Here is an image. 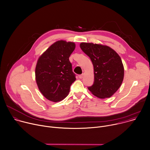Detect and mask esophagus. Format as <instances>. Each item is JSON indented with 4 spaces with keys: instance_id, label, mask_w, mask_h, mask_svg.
<instances>
[{
    "instance_id": "obj_1",
    "label": "esophagus",
    "mask_w": 150,
    "mask_h": 150,
    "mask_svg": "<svg viewBox=\"0 0 150 150\" xmlns=\"http://www.w3.org/2000/svg\"><path fill=\"white\" fill-rule=\"evenodd\" d=\"M83 77H84V74H80V75L79 76V77L80 79H82Z\"/></svg>"
}]
</instances>
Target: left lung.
Returning <instances> with one entry per match:
<instances>
[{
	"instance_id": "8db88e82",
	"label": "left lung",
	"mask_w": 150,
	"mask_h": 150,
	"mask_svg": "<svg viewBox=\"0 0 150 150\" xmlns=\"http://www.w3.org/2000/svg\"><path fill=\"white\" fill-rule=\"evenodd\" d=\"M80 46L94 66V83L88 89L100 98L110 97L120 88L124 79V66L120 56L107 46L81 43Z\"/></svg>"
}]
</instances>
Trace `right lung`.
<instances>
[{
	"instance_id": "1",
	"label": "right lung",
	"mask_w": 150,
	"mask_h": 150,
	"mask_svg": "<svg viewBox=\"0 0 150 150\" xmlns=\"http://www.w3.org/2000/svg\"><path fill=\"white\" fill-rule=\"evenodd\" d=\"M75 47L73 42L57 41L38 59L35 70L36 83L40 92L50 101L58 102L66 98L76 79L69 60Z\"/></svg>"
}]
</instances>
